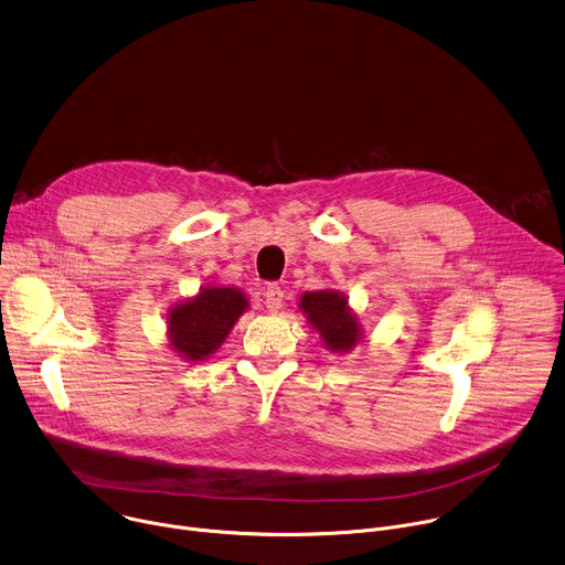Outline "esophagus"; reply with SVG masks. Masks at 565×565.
<instances>
[{
  "mask_svg": "<svg viewBox=\"0 0 565 565\" xmlns=\"http://www.w3.org/2000/svg\"><path fill=\"white\" fill-rule=\"evenodd\" d=\"M282 298H285V291L278 287V285H269L267 291H265V305L271 313H276L280 307H282Z\"/></svg>",
  "mask_w": 565,
  "mask_h": 565,
  "instance_id": "1",
  "label": "esophagus"
}]
</instances>
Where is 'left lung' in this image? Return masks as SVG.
Here are the masks:
<instances>
[{
    "instance_id": "obj_1",
    "label": "left lung",
    "mask_w": 565,
    "mask_h": 565,
    "mask_svg": "<svg viewBox=\"0 0 565 565\" xmlns=\"http://www.w3.org/2000/svg\"><path fill=\"white\" fill-rule=\"evenodd\" d=\"M298 307L307 316V322L320 333V341L329 352H352L363 338L361 322L352 311L348 296L341 291H305Z\"/></svg>"
}]
</instances>
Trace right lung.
Masks as SVG:
<instances>
[{"mask_svg": "<svg viewBox=\"0 0 565 565\" xmlns=\"http://www.w3.org/2000/svg\"><path fill=\"white\" fill-rule=\"evenodd\" d=\"M247 307V296L236 287H202L193 298L173 305L167 313L171 350L191 363L206 361L227 341Z\"/></svg>", "mask_w": 565, "mask_h": 565, "instance_id": "1", "label": "right lung"}]
</instances>
